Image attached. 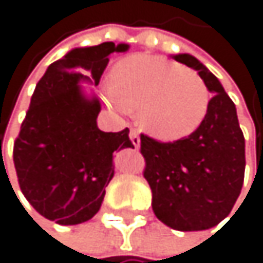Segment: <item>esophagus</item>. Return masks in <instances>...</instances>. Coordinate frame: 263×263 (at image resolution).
Wrapping results in <instances>:
<instances>
[{"mask_svg": "<svg viewBox=\"0 0 263 263\" xmlns=\"http://www.w3.org/2000/svg\"><path fill=\"white\" fill-rule=\"evenodd\" d=\"M129 139H130V142H133V145L136 148L140 146V136H139V130L136 127H130V130H129Z\"/></svg>", "mask_w": 263, "mask_h": 263, "instance_id": "1", "label": "esophagus"}]
</instances>
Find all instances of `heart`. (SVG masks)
<instances>
[{
    "instance_id": "1",
    "label": "heart",
    "mask_w": 263,
    "mask_h": 263,
    "mask_svg": "<svg viewBox=\"0 0 263 263\" xmlns=\"http://www.w3.org/2000/svg\"><path fill=\"white\" fill-rule=\"evenodd\" d=\"M114 102L139 110V123L151 136L177 140L193 134L208 114L210 95L193 70L161 57L133 55L110 76Z\"/></svg>"
}]
</instances>
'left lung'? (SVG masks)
<instances>
[{
  "instance_id": "left-lung-1",
  "label": "left lung",
  "mask_w": 263,
  "mask_h": 263,
  "mask_svg": "<svg viewBox=\"0 0 263 263\" xmlns=\"http://www.w3.org/2000/svg\"><path fill=\"white\" fill-rule=\"evenodd\" d=\"M174 60L196 69L213 98L205 120L187 137L161 142L140 134L143 177L159 221L181 232L205 230L229 216L241 193L245 137L235 104L219 80L194 57Z\"/></svg>"
}]
</instances>
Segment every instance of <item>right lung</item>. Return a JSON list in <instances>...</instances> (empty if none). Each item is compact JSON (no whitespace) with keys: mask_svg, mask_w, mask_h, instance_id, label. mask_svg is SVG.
I'll return each instance as SVG.
<instances>
[{"mask_svg":"<svg viewBox=\"0 0 263 263\" xmlns=\"http://www.w3.org/2000/svg\"><path fill=\"white\" fill-rule=\"evenodd\" d=\"M126 50V44L114 42L70 50L48 66L34 88L14 142V165L23 196L50 221L72 226L91 219L114 177V153L134 148L127 127L120 133L98 127L101 104L85 99L77 85L83 79L98 85L107 57Z\"/></svg>","mask_w":263,"mask_h":263,"instance_id":"1","label":"right lung"}]
</instances>
